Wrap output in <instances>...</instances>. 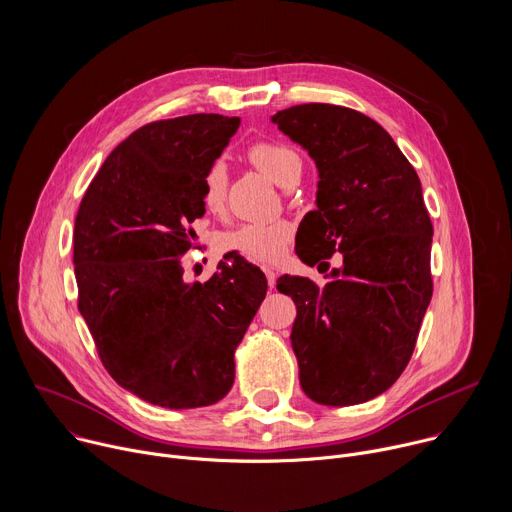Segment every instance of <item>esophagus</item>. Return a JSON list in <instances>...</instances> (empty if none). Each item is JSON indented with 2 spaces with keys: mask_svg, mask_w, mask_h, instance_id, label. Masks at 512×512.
Returning <instances> with one entry per match:
<instances>
[{
  "mask_svg": "<svg viewBox=\"0 0 512 512\" xmlns=\"http://www.w3.org/2000/svg\"><path fill=\"white\" fill-rule=\"evenodd\" d=\"M265 277H267V285L273 289L275 287V281H277V275L273 269H265Z\"/></svg>",
  "mask_w": 512,
  "mask_h": 512,
  "instance_id": "34e87169",
  "label": "esophagus"
}]
</instances>
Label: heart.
Masks as SVG:
<instances>
[{
  "instance_id": "b5f03b06",
  "label": "heart",
  "mask_w": 512,
  "mask_h": 512,
  "mask_svg": "<svg viewBox=\"0 0 512 512\" xmlns=\"http://www.w3.org/2000/svg\"><path fill=\"white\" fill-rule=\"evenodd\" d=\"M251 164L275 184L289 188L302 174V158L283 141H257L249 148ZM227 200V168L214 162L202 180V204L210 212H221ZM291 243V227L285 221L247 223L227 233L221 241L225 251L241 253L259 263H277Z\"/></svg>"
}]
</instances>
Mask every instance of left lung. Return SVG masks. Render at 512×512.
I'll list each match as a JSON object with an SVG mask.
<instances>
[{
    "label": "left lung",
    "instance_id": "obj_1",
    "mask_svg": "<svg viewBox=\"0 0 512 512\" xmlns=\"http://www.w3.org/2000/svg\"><path fill=\"white\" fill-rule=\"evenodd\" d=\"M271 121L310 154L320 178L298 257L320 269L342 255L326 285L277 279L298 308L291 348L300 385L320 405H358L401 377L431 302L433 227L421 182L393 137L354 109L306 103Z\"/></svg>",
    "mask_w": 512,
    "mask_h": 512
}]
</instances>
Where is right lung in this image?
Wrapping results in <instances>:
<instances>
[{"label":"right lung","mask_w":512,"mask_h":512,"mask_svg":"<svg viewBox=\"0 0 512 512\" xmlns=\"http://www.w3.org/2000/svg\"><path fill=\"white\" fill-rule=\"evenodd\" d=\"M239 117L196 113L154 121L109 154L75 221L79 312L109 375L168 409L221 401L235 350L265 294L263 271L218 263L206 283L184 281L190 225L204 214L202 180Z\"/></svg>","instance_id":"1"}]
</instances>
